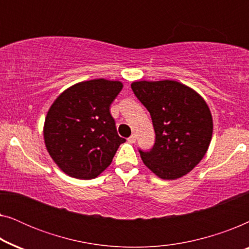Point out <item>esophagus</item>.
Listing matches in <instances>:
<instances>
[{"label":"esophagus","mask_w":249,"mask_h":249,"mask_svg":"<svg viewBox=\"0 0 249 249\" xmlns=\"http://www.w3.org/2000/svg\"><path fill=\"white\" fill-rule=\"evenodd\" d=\"M128 142H130V144H135V142H136V135H131L130 137L128 138Z\"/></svg>","instance_id":"1"}]
</instances>
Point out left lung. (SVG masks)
Wrapping results in <instances>:
<instances>
[{"label":"left lung","instance_id":"8db88e82","mask_svg":"<svg viewBox=\"0 0 249 249\" xmlns=\"http://www.w3.org/2000/svg\"><path fill=\"white\" fill-rule=\"evenodd\" d=\"M131 89L148 110L155 131L153 148L139 149L144 164L164 180L187 175L202 161L212 139L213 120L206 102L175 80L134 81Z\"/></svg>","mask_w":249,"mask_h":249}]
</instances>
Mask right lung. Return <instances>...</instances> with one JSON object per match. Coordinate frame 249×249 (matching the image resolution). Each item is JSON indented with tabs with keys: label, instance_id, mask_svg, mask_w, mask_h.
<instances>
[{
	"label": "right lung",
	"instance_id": "add662e5",
	"mask_svg": "<svg viewBox=\"0 0 249 249\" xmlns=\"http://www.w3.org/2000/svg\"><path fill=\"white\" fill-rule=\"evenodd\" d=\"M121 81H81L61 93L44 124V141L56 165L77 179L100 176L125 142L118 135L110 105L120 93Z\"/></svg>",
	"mask_w": 249,
	"mask_h": 249
}]
</instances>
